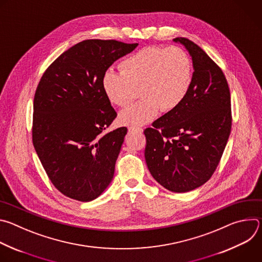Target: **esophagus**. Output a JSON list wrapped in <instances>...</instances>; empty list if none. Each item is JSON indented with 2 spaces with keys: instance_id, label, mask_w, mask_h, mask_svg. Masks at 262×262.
Here are the masks:
<instances>
[{
  "instance_id": "1",
  "label": "esophagus",
  "mask_w": 262,
  "mask_h": 262,
  "mask_svg": "<svg viewBox=\"0 0 262 262\" xmlns=\"http://www.w3.org/2000/svg\"><path fill=\"white\" fill-rule=\"evenodd\" d=\"M129 133H137V134H142L143 133V128L141 127H129L128 128Z\"/></svg>"
}]
</instances>
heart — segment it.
I'll list each match as a JSON object with an SVG mask.
<instances>
[{"label": "heart", "instance_id": "obj_1", "mask_svg": "<svg viewBox=\"0 0 262 262\" xmlns=\"http://www.w3.org/2000/svg\"><path fill=\"white\" fill-rule=\"evenodd\" d=\"M121 72L107 69L101 87L111 103L124 107L140 90L142 99L121 112L124 125L141 126L155 119L162 110H175L185 98L192 83V65L186 53L176 47H148L120 64Z\"/></svg>", "mask_w": 262, "mask_h": 262}]
</instances>
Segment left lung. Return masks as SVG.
Listing matches in <instances>:
<instances>
[{
    "label": "left lung",
    "mask_w": 262,
    "mask_h": 262,
    "mask_svg": "<svg viewBox=\"0 0 262 262\" xmlns=\"http://www.w3.org/2000/svg\"><path fill=\"white\" fill-rule=\"evenodd\" d=\"M189 52L194 72L190 90L146 136L149 172L174 193L193 191L213 174L231 132L230 91L221 68L193 41L173 39Z\"/></svg>",
    "instance_id": "1"
}]
</instances>
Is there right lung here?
Listing matches in <instances>:
<instances>
[{
  "mask_svg": "<svg viewBox=\"0 0 262 262\" xmlns=\"http://www.w3.org/2000/svg\"><path fill=\"white\" fill-rule=\"evenodd\" d=\"M137 47L84 40L51 64L36 89L34 148L53 184L71 199L92 201L113 179L127 128L104 132L117 114L101 79L112 64Z\"/></svg>",
  "mask_w": 262,
  "mask_h": 262,
  "instance_id": "add662e5",
  "label": "right lung"
}]
</instances>
